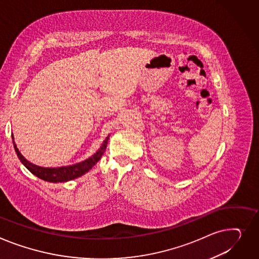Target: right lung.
Instances as JSON below:
<instances>
[{
    "label": "right lung",
    "instance_id": "add662e5",
    "mask_svg": "<svg viewBox=\"0 0 259 259\" xmlns=\"http://www.w3.org/2000/svg\"><path fill=\"white\" fill-rule=\"evenodd\" d=\"M108 140H109V135L106 137L105 141L103 142L101 148L93 155V156L84 161H81L79 163L72 164V165H67V166L42 167V166H38V165L31 163L23 156L21 152L19 151V149H17V147L14 143V140H13V135H12L13 147L16 152L17 157H19L21 162L31 171L33 175H35L36 177H38L41 180H45L48 182H53V183L70 181V180L76 179V178L84 175L85 173H88V171L100 160L102 155L104 154L107 144H108Z\"/></svg>",
    "mask_w": 259,
    "mask_h": 259
}]
</instances>
